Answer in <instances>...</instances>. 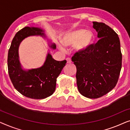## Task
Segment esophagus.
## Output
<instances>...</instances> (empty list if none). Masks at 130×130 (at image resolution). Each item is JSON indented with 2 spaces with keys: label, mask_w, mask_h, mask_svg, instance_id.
Instances as JSON below:
<instances>
[{
  "label": "esophagus",
  "mask_w": 130,
  "mask_h": 130,
  "mask_svg": "<svg viewBox=\"0 0 130 130\" xmlns=\"http://www.w3.org/2000/svg\"><path fill=\"white\" fill-rule=\"evenodd\" d=\"M66 60H67V63H71V62H72V61H71V60H70V58H66Z\"/></svg>",
  "instance_id": "34e87169"
}]
</instances>
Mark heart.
Segmentation results:
<instances>
[{"label":"heart","mask_w":130,"mask_h":130,"mask_svg":"<svg viewBox=\"0 0 130 130\" xmlns=\"http://www.w3.org/2000/svg\"><path fill=\"white\" fill-rule=\"evenodd\" d=\"M94 35L91 31H86L85 29H79L66 34L61 39L62 44L66 47H74L77 50H84L89 47L93 42ZM61 50L65 48L60 45Z\"/></svg>","instance_id":"b5f03b06"}]
</instances>
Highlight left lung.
Returning <instances> with one entry per match:
<instances>
[{
	"instance_id": "1",
	"label": "left lung",
	"mask_w": 130,
	"mask_h": 130,
	"mask_svg": "<svg viewBox=\"0 0 130 130\" xmlns=\"http://www.w3.org/2000/svg\"><path fill=\"white\" fill-rule=\"evenodd\" d=\"M92 23L100 39L86 50L74 53L72 61L77 69L76 82L80 93L96 99L116 86L122 67V53L118 34L104 23Z\"/></svg>"
}]
</instances>
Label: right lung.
<instances>
[{"label":"right lung","mask_w":130,"mask_h":130,"mask_svg":"<svg viewBox=\"0 0 130 130\" xmlns=\"http://www.w3.org/2000/svg\"><path fill=\"white\" fill-rule=\"evenodd\" d=\"M42 29L26 26L16 34L9 49L8 68L9 76L14 88L25 96L34 99H41L50 96L56 89L57 78L66 66V60L58 61L48 54L44 64L38 69L28 72L21 69L18 59L19 44L30 35H44ZM51 47L56 48L55 44Z\"/></svg>","instance_id":"obj_1"}]
</instances>
